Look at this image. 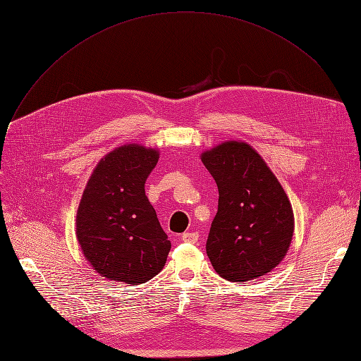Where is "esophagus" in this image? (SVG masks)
<instances>
[{"mask_svg": "<svg viewBox=\"0 0 361 361\" xmlns=\"http://www.w3.org/2000/svg\"><path fill=\"white\" fill-rule=\"evenodd\" d=\"M183 241H187V243H196L199 240V233H195V231H188V233H184L181 235Z\"/></svg>", "mask_w": 361, "mask_h": 361, "instance_id": "34e87169", "label": "esophagus"}]
</instances>
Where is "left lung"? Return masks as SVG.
Here are the masks:
<instances>
[{
    "instance_id": "obj_1",
    "label": "left lung",
    "mask_w": 361,
    "mask_h": 361,
    "mask_svg": "<svg viewBox=\"0 0 361 361\" xmlns=\"http://www.w3.org/2000/svg\"><path fill=\"white\" fill-rule=\"evenodd\" d=\"M219 199L206 253L219 276L247 282L267 275L286 257L294 234L287 193L256 149L224 142L200 157Z\"/></svg>"
}]
</instances>
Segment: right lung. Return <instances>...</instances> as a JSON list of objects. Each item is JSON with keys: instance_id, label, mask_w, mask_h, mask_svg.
I'll return each mask as SVG.
<instances>
[{"instance_id": "right-lung-1", "label": "right lung", "mask_w": 361, "mask_h": 361, "mask_svg": "<svg viewBox=\"0 0 361 361\" xmlns=\"http://www.w3.org/2000/svg\"><path fill=\"white\" fill-rule=\"evenodd\" d=\"M159 150L127 143L93 169L75 216V237L101 276L139 286L165 267L171 243L145 195Z\"/></svg>"}]
</instances>
